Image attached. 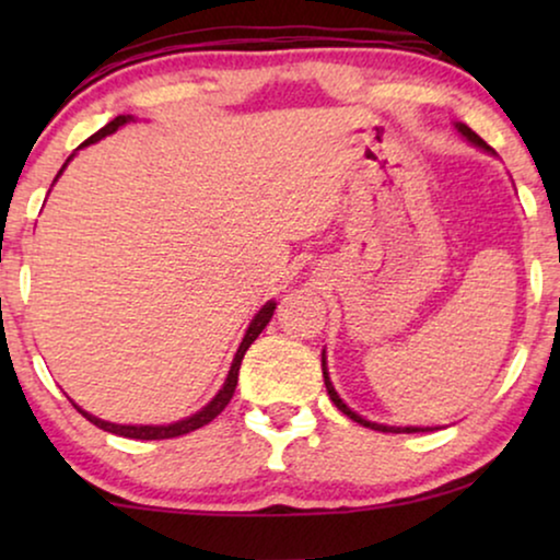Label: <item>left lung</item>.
I'll return each mask as SVG.
<instances>
[{"instance_id": "1", "label": "left lung", "mask_w": 560, "mask_h": 560, "mask_svg": "<svg viewBox=\"0 0 560 560\" xmlns=\"http://www.w3.org/2000/svg\"><path fill=\"white\" fill-rule=\"evenodd\" d=\"M458 127V132H462L464 137H466V140H469V142H474V144H479V148H485V150H489L487 148V142L485 140H481V137L477 135V132H471V129L469 127H466V125H456ZM320 362H324V364H320V366H324V382H326V389H328V397H331V402L336 405V408H339L341 412H343V416H349L351 420H357V423L359 425H366V428H374V431H389V433H418V431H423V428H389V425H377V423H370V420H364L362 416H357V412L354 410H349L347 408V405H343V400H341V397L339 395H336V389H334V385H331V380H328V372H326V354L324 357H320Z\"/></svg>"}]
</instances>
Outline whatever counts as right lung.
<instances>
[{"instance_id":"1","label":"right lung","mask_w":560,"mask_h":560,"mask_svg":"<svg viewBox=\"0 0 560 560\" xmlns=\"http://www.w3.org/2000/svg\"><path fill=\"white\" fill-rule=\"evenodd\" d=\"M129 119H132V117H117V119H112L109 125H104L102 129H98V132L91 135L89 140L83 142V144L98 142V140H102V137L117 132V129H119L121 125H127ZM83 144H81V148H83ZM68 160H71V158H68ZM66 165H68V163H66ZM66 165H63V167H66ZM63 167H60V173H63ZM60 173H58V175H60ZM272 313H275V303H267L265 308L257 313L255 320H252L249 328H247V334H244L242 347H240V351H236V357H234V362H232V370H229V377H226V382H224V387H221L219 395L213 397V400H211L209 405H206L203 410H198L196 416H190V418H186V420H178V423H173V425H117V423H106V420H98V418H94V416H89V412H83V410L79 408V405H75V408H79V412H81L83 418L91 420V423L102 428V431L125 435V439L163 441V439H175V435H186V433H190V431H196V428L211 423V420L217 418L219 412L226 408L229 400H232V395H234V389H236V380H240L242 359H244V354H247L249 343L255 341L259 334H262V328H265L267 324H270Z\"/></svg>"}]
</instances>
